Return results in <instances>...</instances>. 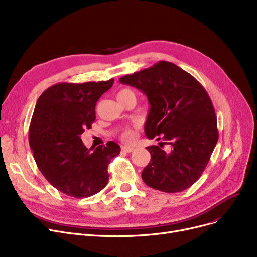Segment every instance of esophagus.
Returning a JSON list of instances; mask_svg holds the SVG:
<instances>
[{
  "instance_id": "34e87169",
  "label": "esophagus",
  "mask_w": 257,
  "mask_h": 257,
  "mask_svg": "<svg viewBox=\"0 0 257 257\" xmlns=\"http://www.w3.org/2000/svg\"><path fill=\"white\" fill-rule=\"evenodd\" d=\"M121 150L125 151V152H132L135 150V148L131 147V146H121Z\"/></svg>"
}]
</instances>
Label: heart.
I'll return each instance as SVG.
<instances>
[{"mask_svg": "<svg viewBox=\"0 0 257 257\" xmlns=\"http://www.w3.org/2000/svg\"><path fill=\"white\" fill-rule=\"evenodd\" d=\"M128 93H132L130 90H127V89H122V90H120L117 95H121V94H128ZM137 137V131L136 129H132V128H129V129H126L124 132H122L121 135V140L124 142H132L133 140L136 139Z\"/></svg>", "mask_w": 257, "mask_h": 257, "instance_id": "b5f03b06", "label": "heart"}]
</instances>
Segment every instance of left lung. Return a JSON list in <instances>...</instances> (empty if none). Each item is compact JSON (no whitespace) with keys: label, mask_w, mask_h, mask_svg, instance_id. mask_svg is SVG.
<instances>
[{"label":"left lung","mask_w":257,"mask_h":257,"mask_svg":"<svg viewBox=\"0 0 257 257\" xmlns=\"http://www.w3.org/2000/svg\"><path fill=\"white\" fill-rule=\"evenodd\" d=\"M119 82L148 97L145 135L158 141L162 137L172 147L168 153L159 146L147 147L151 160L142 172L144 183L168 193L191 187L218 141L215 110L205 88L190 73L165 61L122 76Z\"/></svg>","instance_id":"1"}]
</instances>
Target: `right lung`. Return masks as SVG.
Segmentation results:
<instances>
[{"label":"right lung","mask_w":257,"mask_h":257,"mask_svg":"<svg viewBox=\"0 0 257 257\" xmlns=\"http://www.w3.org/2000/svg\"><path fill=\"white\" fill-rule=\"evenodd\" d=\"M114 80L59 83L44 91L29 127V145L38 168L62 193L84 198L98 193L109 181L110 161L120 152L114 142L86 148L81 135L95 120V105Z\"/></svg>","instance_id":"obj_1"}]
</instances>
